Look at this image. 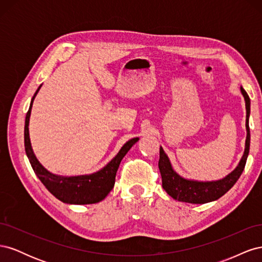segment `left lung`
<instances>
[{
    "mask_svg": "<svg viewBox=\"0 0 262 262\" xmlns=\"http://www.w3.org/2000/svg\"><path fill=\"white\" fill-rule=\"evenodd\" d=\"M241 91L246 102V130H247V137H246L245 152L238 166L231 173H228L226 177L215 181H196L182 178L172 169L168 156L166 155L163 147L161 146L158 168L161 171L163 188L175 200L195 204L215 201L222 195H224L241 177L245 168L246 161H247L250 146V99L248 94L246 93L243 87H241Z\"/></svg>",
    "mask_w": 262,
    "mask_h": 262,
    "instance_id": "8db88e82",
    "label": "left lung"
}]
</instances>
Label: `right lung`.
<instances>
[{
	"instance_id": "1",
	"label": "right lung",
	"mask_w": 262,
	"mask_h": 262,
	"mask_svg": "<svg viewBox=\"0 0 262 262\" xmlns=\"http://www.w3.org/2000/svg\"><path fill=\"white\" fill-rule=\"evenodd\" d=\"M40 87L41 85L38 87L33 99L30 101V106L25 119V130H24L25 150L31 167H33L37 177L40 179L43 186L62 202L69 204H92L104 200L114 188L116 173L120 162L133 144H136L139 141V138H134L126 142L121 149L119 150V153L104 168L91 173V175L64 177L51 173L36 158L33 148H31L28 131L31 107H33L34 99L39 90H40Z\"/></svg>"
}]
</instances>
